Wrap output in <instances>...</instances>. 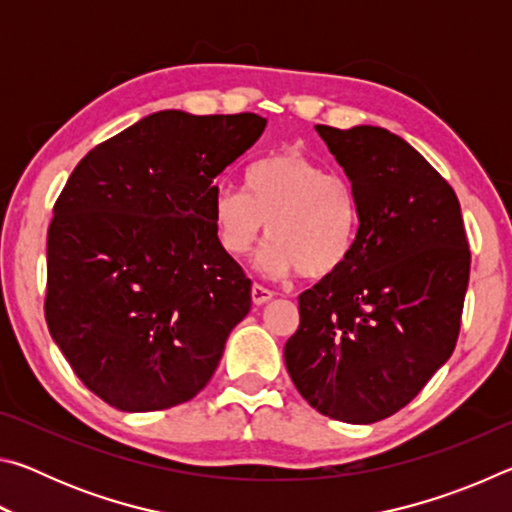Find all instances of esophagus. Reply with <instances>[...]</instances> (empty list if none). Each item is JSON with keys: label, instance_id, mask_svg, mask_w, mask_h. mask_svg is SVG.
<instances>
[{"label": "esophagus", "instance_id": "1", "mask_svg": "<svg viewBox=\"0 0 512 512\" xmlns=\"http://www.w3.org/2000/svg\"><path fill=\"white\" fill-rule=\"evenodd\" d=\"M275 293L271 289L262 287V284H253V289H250V298H253L255 305H266L268 300H273Z\"/></svg>", "mask_w": 512, "mask_h": 512}]
</instances>
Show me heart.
<instances>
[{"instance_id":"heart-1","label":"heart","mask_w":512,"mask_h":512,"mask_svg":"<svg viewBox=\"0 0 512 512\" xmlns=\"http://www.w3.org/2000/svg\"><path fill=\"white\" fill-rule=\"evenodd\" d=\"M216 244L244 259L262 237L259 271L284 277L300 271L320 280L339 273L357 248L361 207L357 189L341 173L296 151L273 153L244 171V192L219 189L212 198Z\"/></svg>"}]
</instances>
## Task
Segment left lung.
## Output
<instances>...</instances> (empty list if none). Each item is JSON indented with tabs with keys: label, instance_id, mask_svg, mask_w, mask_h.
Masks as SVG:
<instances>
[{
	"label": "left lung",
	"instance_id": "8db88e82",
	"mask_svg": "<svg viewBox=\"0 0 512 512\" xmlns=\"http://www.w3.org/2000/svg\"><path fill=\"white\" fill-rule=\"evenodd\" d=\"M316 131L357 189L361 228L348 264L300 293L284 361L316 411L370 424L409 404L452 357L470 248L454 189L400 135Z\"/></svg>",
	"mask_w": 512,
	"mask_h": 512
}]
</instances>
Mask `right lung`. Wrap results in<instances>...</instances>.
<instances>
[{"label":"right lung","instance_id":"add662e5","mask_svg":"<svg viewBox=\"0 0 512 512\" xmlns=\"http://www.w3.org/2000/svg\"><path fill=\"white\" fill-rule=\"evenodd\" d=\"M266 128L255 112L160 110L76 164L47 235L45 318L85 386L119 411L192 400L250 280L216 244L214 178Z\"/></svg>","mask_w":512,"mask_h":512}]
</instances>
